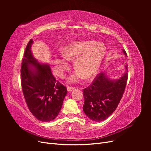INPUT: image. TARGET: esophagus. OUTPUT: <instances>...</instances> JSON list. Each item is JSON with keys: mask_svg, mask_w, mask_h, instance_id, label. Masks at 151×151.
Returning a JSON list of instances; mask_svg holds the SVG:
<instances>
[{"mask_svg": "<svg viewBox=\"0 0 151 151\" xmlns=\"http://www.w3.org/2000/svg\"><path fill=\"white\" fill-rule=\"evenodd\" d=\"M67 91H68V92H71L72 91H73L74 89V88H73V87H70V86H67Z\"/></svg>", "mask_w": 151, "mask_h": 151, "instance_id": "34e87169", "label": "esophagus"}]
</instances>
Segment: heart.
Instances as JSON below:
<instances>
[{
	"instance_id": "b5f03b06",
	"label": "heart",
	"mask_w": 151,
	"mask_h": 151,
	"mask_svg": "<svg viewBox=\"0 0 151 151\" xmlns=\"http://www.w3.org/2000/svg\"><path fill=\"white\" fill-rule=\"evenodd\" d=\"M62 52V55L54 57L52 60L55 71L57 76L63 77L70 66L68 60H75L76 71L68 79L70 83H75L82 78L90 79L97 74L106 54V48L100 43L78 41L63 47Z\"/></svg>"
}]
</instances>
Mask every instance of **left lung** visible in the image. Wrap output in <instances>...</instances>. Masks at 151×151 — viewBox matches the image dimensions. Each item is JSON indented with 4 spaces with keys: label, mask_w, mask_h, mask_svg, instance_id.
Wrapping results in <instances>:
<instances>
[{
    "label": "left lung",
    "mask_w": 151,
    "mask_h": 151,
    "mask_svg": "<svg viewBox=\"0 0 151 151\" xmlns=\"http://www.w3.org/2000/svg\"><path fill=\"white\" fill-rule=\"evenodd\" d=\"M123 52L127 56L125 50ZM125 67V73L118 79H110L104 72L100 73L92 84L83 90V111L91 120L103 121L115 111L127 84L128 67Z\"/></svg>",
    "instance_id": "obj_1"
}]
</instances>
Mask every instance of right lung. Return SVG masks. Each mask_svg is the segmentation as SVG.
I'll return each instance as SVG.
<instances>
[{
	"instance_id": "obj_1",
	"label": "right lung",
	"mask_w": 151,
	"mask_h": 151,
	"mask_svg": "<svg viewBox=\"0 0 151 151\" xmlns=\"http://www.w3.org/2000/svg\"><path fill=\"white\" fill-rule=\"evenodd\" d=\"M33 43L31 39L22 60V93L33 115L40 121L47 122L58 116L67 91L56 81L48 63H40L34 58L31 50Z\"/></svg>"
}]
</instances>
